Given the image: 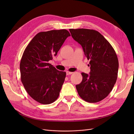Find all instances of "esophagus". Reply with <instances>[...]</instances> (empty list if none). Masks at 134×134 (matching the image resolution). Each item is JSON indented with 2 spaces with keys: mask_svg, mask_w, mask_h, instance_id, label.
I'll list each match as a JSON object with an SVG mask.
<instances>
[{
  "mask_svg": "<svg viewBox=\"0 0 134 134\" xmlns=\"http://www.w3.org/2000/svg\"><path fill=\"white\" fill-rule=\"evenodd\" d=\"M73 74V72H69V71H67L66 72V74L68 75H71Z\"/></svg>",
  "mask_w": 134,
  "mask_h": 134,
  "instance_id": "esophagus-1",
  "label": "esophagus"
}]
</instances>
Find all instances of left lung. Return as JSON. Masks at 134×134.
Instances as JSON below:
<instances>
[{"instance_id": "8db88e82", "label": "left lung", "mask_w": 134, "mask_h": 134, "mask_svg": "<svg viewBox=\"0 0 134 134\" xmlns=\"http://www.w3.org/2000/svg\"><path fill=\"white\" fill-rule=\"evenodd\" d=\"M69 31L90 60V74L81 73L82 81L76 85L78 93L87 102H100L109 95L116 82L119 66L116 53L108 40L96 30L70 29Z\"/></svg>"}]
</instances>
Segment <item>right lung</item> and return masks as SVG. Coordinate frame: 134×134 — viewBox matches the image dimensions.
I'll return each mask as SVG.
<instances>
[{
  "instance_id": "add662e5",
  "label": "right lung",
  "mask_w": 134,
  "mask_h": 134,
  "mask_svg": "<svg viewBox=\"0 0 134 134\" xmlns=\"http://www.w3.org/2000/svg\"><path fill=\"white\" fill-rule=\"evenodd\" d=\"M70 36L66 29L40 32L24 51L20 62L21 81L29 95L41 104H51L59 96L66 73L58 71L48 61Z\"/></svg>"
}]
</instances>
